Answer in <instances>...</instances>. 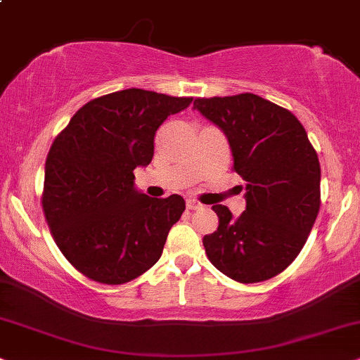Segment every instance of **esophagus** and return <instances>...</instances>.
<instances>
[{
	"label": "esophagus",
	"mask_w": 360,
	"mask_h": 360,
	"mask_svg": "<svg viewBox=\"0 0 360 360\" xmlns=\"http://www.w3.org/2000/svg\"><path fill=\"white\" fill-rule=\"evenodd\" d=\"M186 206H188V209H193L194 211V209H201L202 204L195 201V199H188V201H186Z\"/></svg>",
	"instance_id": "1"
}]
</instances>
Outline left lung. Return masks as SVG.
Wrapping results in <instances>:
<instances>
[{
	"instance_id": "obj_1",
	"label": "left lung",
	"mask_w": 360,
	"mask_h": 360,
	"mask_svg": "<svg viewBox=\"0 0 360 360\" xmlns=\"http://www.w3.org/2000/svg\"><path fill=\"white\" fill-rule=\"evenodd\" d=\"M194 109L229 141L245 181V211L212 206L219 226L204 236L209 261L231 279L267 281L297 257L321 207V166L292 112L257 94L198 98Z\"/></svg>"
}]
</instances>
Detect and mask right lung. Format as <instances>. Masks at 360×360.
Here are the masks:
<instances>
[{"instance_id":"right-lung-1","label":"right lung","mask_w":360,"mask_h":360,"mask_svg":"<svg viewBox=\"0 0 360 360\" xmlns=\"http://www.w3.org/2000/svg\"><path fill=\"white\" fill-rule=\"evenodd\" d=\"M191 103L116 91L86 103L54 139L44 166V216L59 251L89 279L124 284L161 257L186 202L177 194L141 193L133 171L151 162L158 127Z\"/></svg>"}]
</instances>
